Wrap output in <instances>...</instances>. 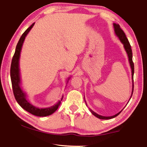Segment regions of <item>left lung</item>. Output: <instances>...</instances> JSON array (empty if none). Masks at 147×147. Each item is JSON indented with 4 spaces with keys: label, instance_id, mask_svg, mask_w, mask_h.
Segmentation results:
<instances>
[{
    "label": "left lung",
    "instance_id": "1",
    "mask_svg": "<svg viewBox=\"0 0 147 147\" xmlns=\"http://www.w3.org/2000/svg\"><path fill=\"white\" fill-rule=\"evenodd\" d=\"M113 28H114V32H115V36L119 38V40L121 42V43L123 45V47H124V49L125 50L126 54H127V56H128V61H129V63H130V68H131V80H132V90H131V96L130 97V99H129V100H130V98L131 97V96H132V94H133V91H134V63L132 61V52H131V46L130 45V43H129V41L128 40L127 38H126L125 34H124V32H123V30H122L120 28V26H119V24H116V23H113ZM85 98V97H84ZM84 100H85V102L86 106H88V104H86V101L85 99H84ZM89 111H91V113L93 114V115H94L96 117L100 119H113L114 117H115L117 116L119 113H120L122 110L121 111H119V113H117L115 115H112V116H108V117H106V116H102V115H99V114L96 113L94 112V111L92 110L91 108H89Z\"/></svg>",
    "mask_w": 147,
    "mask_h": 147
}]
</instances>
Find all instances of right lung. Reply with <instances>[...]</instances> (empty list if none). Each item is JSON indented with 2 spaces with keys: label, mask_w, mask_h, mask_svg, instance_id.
<instances>
[{
  "label": "right lung",
  "mask_w": 147,
  "mask_h": 147,
  "mask_svg": "<svg viewBox=\"0 0 147 147\" xmlns=\"http://www.w3.org/2000/svg\"><path fill=\"white\" fill-rule=\"evenodd\" d=\"M34 23H33L29 28L26 30V31L24 32L22 35L19 40L17 43V45L16 48V51L12 58L11 69H10V76L11 81L12 84V88H13V94L16 98V100L21 108H23L24 110L28 111L32 115L38 116V117H46L51 115L54 113L58 109V107L61 104V101L63 99V96H62L61 100H59L54 105L51 107H47V108H39L38 107H36L32 104L28 100V94L25 91L23 90L22 88L21 84V73H20V67H19V60L20 56H21V53L22 47L23 45V43L26 37L29 32L31 30L32 27L34 26ZM71 78V76H69L67 80L66 85H67L69 80Z\"/></svg>",
  "instance_id": "add662e5"
}]
</instances>
